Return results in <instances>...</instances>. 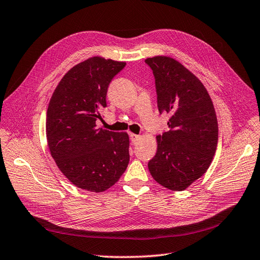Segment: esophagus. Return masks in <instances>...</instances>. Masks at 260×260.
I'll return each instance as SVG.
<instances>
[{
  "label": "esophagus",
  "mask_w": 260,
  "mask_h": 260,
  "mask_svg": "<svg viewBox=\"0 0 260 260\" xmlns=\"http://www.w3.org/2000/svg\"><path fill=\"white\" fill-rule=\"evenodd\" d=\"M129 138H131L132 144H137V142L140 139V136H139V135H136V134H131V135H129Z\"/></svg>",
  "instance_id": "obj_1"
}]
</instances>
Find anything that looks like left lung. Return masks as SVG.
<instances>
[{
	"instance_id": "8db88e82",
	"label": "left lung",
	"mask_w": 260,
	"mask_h": 260,
	"mask_svg": "<svg viewBox=\"0 0 260 260\" xmlns=\"http://www.w3.org/2000/svg\"><path fill=\"white\" fill-rule=\"evenodd\" d=\"M145 62L153 72L159 112L170 114V131L157 136L148 169L163 187L181 191L204 175L216 153V111L202 81L180 62L163 55Z\"/></svg>"
}]
</instances>
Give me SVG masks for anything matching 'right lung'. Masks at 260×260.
<instances>
[{
  "label": "right lung",
  "mask_w": 260,
  "mask_h": 260,
  "mask_svg": "<svg viewBox=\"0 0 260 260\" xmlns=\"http://www.w3.org/2000/svg\"><path fill=\"white\" fill-rule=\"evenodd\" d=\"M125 65L89 57L65 74L50 99L46 132L51 155L66 179L81 189L107 190L128 166L127 133L97 127L108 87Z\"/></svg>",
  "instance_id": "right-lung-1"
}]
</instances>
